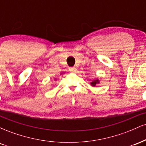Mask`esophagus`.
<instances>
[{"instance_id":"34e87169","label":"esophagus","mask_w":146,"mask_h":146,"mask_svg":"<svg viewBox=\"0 0 146 146\" xmlns=\"http://www.w3.org/2000/svg\"><path fill=\"white\" fill-rule=\"evenodd\" d=\"M68 69H69V71H72V72H75V71H76L77 68H75V67H70L69 68H68Z\"/></svg>"}]
</instances>
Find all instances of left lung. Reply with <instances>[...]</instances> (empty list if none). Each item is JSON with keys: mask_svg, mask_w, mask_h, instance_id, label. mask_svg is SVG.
Instances as JSON below:
<instances>
[{"mask_svg": "<svg viewBox=\"0 0 146 146\" xmlns=\"http://www.w3.org/2000/svg\"><path fill=\"white\" fill-rule=\"evenodd\" d=\"M99 83H100V80H99L98 79H97V80H93V81H92L91 82H90V84H91V86H96V84H98Z\"/></svg>", "mask_w": 146, "mask_h": 146, "instance_id": "1", "label": "left lung"}]
</instances>
